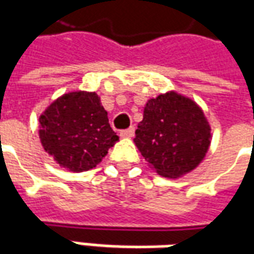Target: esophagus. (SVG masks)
I'll use <instances>...</instances> for the list:
<instances>
[{
    "label": "esophagus",
    "mask_w": 254,
    "mask_h": 254,
    "mask_svg": "<svg viewBox=\"0 0 254 254\" xmlns=\"http://www.w3.org/2000/svg\"><path fill=\"white\" fill-rule=\"evenodd\" d=\"M121 137H133L134 136V127H127V129H124V130H121Z\"/></svg>",
    "instance_id": "obj_1"
}]
</instances>
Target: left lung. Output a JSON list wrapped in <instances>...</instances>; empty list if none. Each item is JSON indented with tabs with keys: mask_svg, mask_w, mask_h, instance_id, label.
Here are the masks:
<instances>
[{
	"mask_svg": "<svg viewBox=\"0 0 254 254\" xmlns=\"http://www.w3.org/2000/svg\"><path fill=\"white\" fill-rule=\"evenodd\" d=\"M211 127L193 100L177 92L149 99L134 143L149 166L177 178L196 169L209 147Z\"/></svg>",
	"mask_w": 254,
	"mask_h": 254,
	"instance_id": "8db88e82",
	"label": "left lung"
}]
</instances>
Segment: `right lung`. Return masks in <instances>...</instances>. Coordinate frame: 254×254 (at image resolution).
I'll return each mask as SVG.
<instances>
[{"instance_id":"add662e5","label":"right lung","mask_w":254,"mask_h":254,"mask_svg":"<svg viewBox=\"0 0 254 254\" xmlns=\"http://www.w3.org/2000/svg\"><path fill=\"white\" fill-rule=\"evenodd\" d=\"M39 122L45 151L76 173L94 169L118 140L95 92L63 95L47 107Z\"/></svg>"}]
</instances>
